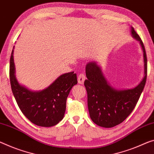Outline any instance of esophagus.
<instances>
[{
  "label": "esophagus",
  "mask_w": 154,
  "mask_h": 154,
  "mask_svg": "<svg viewBox=\"0 0 154 154\" xmlns=\"http://www.w3.org/2000/svg\"><path fill=\"white\" fill-rule=\"evenodd\" d=\"M85 79H86L85 75L82 74H80L79 75V77H78V82H79V83L80 85H83Z\"/></svg>",
  "instance_id": "esophagus-1"
}]
</instances>
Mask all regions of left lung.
Returning <instances> with one entry per match:
<instances>
[{"instance_id": "8db88e82", "label": "left lung", "mask_w": 154, "mask_h": 154, "mask_svg": "<svg viewBox=\"0 0 154 154\" xmlns=\"http://www.w3.org/2000/svg\"><path fill=\"white\" fill-rule=\"evenodd\" d=\"M131 32L133 38L140 42L143 51L145 75L136 87L128 89H115L109 84L96 62H89L85 67L87 79L84 85L87 92L89 116L98 126L111 128L123 122L136 107L145 85L147 59L145 46L132 27Z\"/></svg>"}]
</instances>
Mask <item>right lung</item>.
<instances>
[{
    "label": "right lung",
    "instance_id": "add662e5",
    "mask_svg": "<svg viewBox=\"0 0 154 154\" xmlns=\"http://www.w3.org/2000/svg\"><path fill=\"white\" fill-rule=\"evenodd\" d=\"M13 54L14 49L10 58L9 79L12 93L21 112L38 126L49 127L57 125L65 115L71 89L78 82L76 74L74 72L66 73L41 91L29 90L16 79Z\"/></svg>",
    "mask_w": 154,
    "mask_h": 154
}]
</instances>
